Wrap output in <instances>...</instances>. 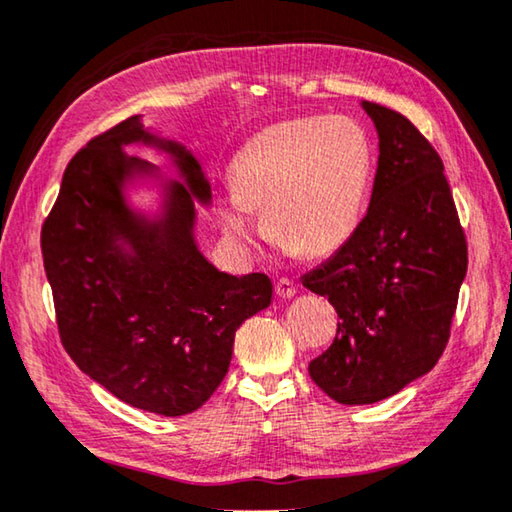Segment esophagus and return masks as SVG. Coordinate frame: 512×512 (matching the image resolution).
Instances as JSON below:
<instances>
[{
    "mask_svg": "<svg viewBox=\"0 0 512 512\" xmlns=\"http://www.w3.org/2000/svg\"><path fill=\"white\" fill-rule=\"evenodd\" d=\"M274 290H276V295H279L281 299H290V297H295L297 286L290 279H279V281L274 283Z\"/></svg>",
    "mask_w": 512,
    "mask_h": 512,
    "instance_id": "obj_1",
    "label": "esophagus"
}]
</instances>
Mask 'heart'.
I'll return each mask as SVG.
<instances>
[{
	"instance_id": "heart-1",
	"label": "heart",
	"mask_w": 512,
	"mask_h": 512,
	"mask_svg": "<svg viewBox=\"0 0 512 512\" xmlns=\"http://www.w3.org/2000/svg\"><path fill=\"white\" fill-rule=\"evenodd\" d=\"M374 174L367 131L347 117H299L251 136L231 163V186L215 201L222 231L242 251L261 236L254 211L279 245L322 256L351 238Z\"/></svg>"
}]
</instances>
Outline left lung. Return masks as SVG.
Here are the masks:
<instances>
[{
  "instance_id": "obj_1",
  "label": "left lung",
  "mask_w": 512,
  "mask_h": 512,
  "mask_svg": "<svg viewBox=\"0 0 512 512\" xmlns=\"http://www.w3.org/2000/svg\"><path fill=\"white\" fill-rule=\"evenodd\" d=\"M363 108L379 131L370 208L345 245L301 279L340 317L308 374L347 406L388 399L433 370L467 272L440 154L408 117L374 102Z\"/></svg>"
}]
</instances>
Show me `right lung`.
<instances>
[{
	"label": "right lung",
	"instance_id": "add662e5",
	"mask_svg": "<svg viewBox=\"0 0 512 512\" xmlns=\"http://www.w3.org/2000/svg\"><path fill=\"white\" fill-rule=\"evenodd\" d=\"M133 141L163 148L187 179L168 184L158 216L123 199L124 182L155 169L121 152ZM195 199L211 201L197 158L133 115L74 154L40 233L67 354L124 404L165 417L211 399L240 324L272 301L267 274L231 276L201 256Z\"/></svg>",
	"mask_w": 512,
	"mask_h": 512
}]
</instances>
